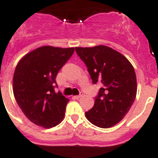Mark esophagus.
I'll return each instance as SVG.
<instances>
[{"label": "esophagus", "instance_id": "1", "mask_svg": "<svg viewBox=\"0 0 158 158\" xmlns=\"http://www.w3.org/2000/svg\"><path fill=\"white\" fill-rule=\"evenodd\" d=\"M83 93L81 92L80 94H79V95H75V96H74V98H77V99H78V98H80V97H82V96H83Z\"/></svg>", "mask_w": 158, "mask_h": 158}]
</instances>
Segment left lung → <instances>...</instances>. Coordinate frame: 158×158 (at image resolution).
Masks as SVG:
<instances>
[{
    "label": "left lung",
    "instance_id": "1",
    "mask_svg": "<svg viewBox=\"0 0 158 158\" xmlns=\"http://www.w3.org/2000/svg\"><path fill=\"white\" fill-rule=\"evenodd\" d=\"M75 52L87 66L93 83L102 86L86 117L100 128L113 127L128 113L136 98L134 67L124 56L105 45L76 47Z\"/></svg>",
    "mask_w": 158,
    "mask_h": 158
}]
</instances>
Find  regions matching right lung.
Returning a JSON list of instances; mask_svg holds the SVG:
<instances>
[{
    "instance_id": "right-lung-1",
    "label": "right lung",
    "mask_w": 158,
    "mask_h": 158,
    "mask_svg": "<svg viewBox=\"0 0 158 158\" xmlns=\"http://www.w3.org/2000/svg\"><path fill=\"white\" fill-rule=\"evenodd\" d=\"M75 48L43 46L20 60L13 75V94L31 123L44 128L60 124L69 99L56 92L59 71L73 55Z\"/></svg>"
}]
</instances>
